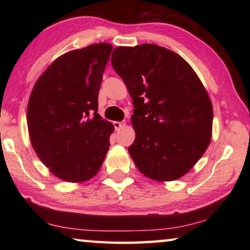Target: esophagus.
I'll use <instances>...</instances> for the list:
<instances>
[{"label":"esophagus","mask_w":250,"mask_h":250,"mask_svg":"<svg viewBox=\"0 0 250 250\" xmlns=\"http://www.w3.org/2000/svg\"><path fill=\"white\" fill-rule=\"evenodd\" d=\"M113 125H115L116 130H120L125 125V121H115L113 122Z\"/></svg>","instance_id":"obj_1"}]
</instances>
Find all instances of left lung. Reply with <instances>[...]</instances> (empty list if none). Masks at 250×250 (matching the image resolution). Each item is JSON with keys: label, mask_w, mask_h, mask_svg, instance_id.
Here are the masks:
<instances>
[{"label": "left lung", "mask_w": 250, "mask_h": 250, "mask_svg": "<svg viewBox=\"0 0 250 250\" xmlns=\"http://www.w3.org/2000/svg\"><path fill=\"white\" fill-rule=\"evenodd\" d=\"M111 64L133 99L128 150L138 170L159 182L180 179L210 143L213 105L200 78L180 55L154 44L119 46Z\"/></svg>", "instance_id": "left-lung-1"}]
</instances>
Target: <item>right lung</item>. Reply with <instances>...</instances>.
<instances>
[{"label": "right lung", "mask_w": 250, "mask_h": 250, "mask_svg": "<svg viewBox=\"0 0 250 250\" xmlns=\"http://www.w3.org/2000/svg\"><path fill=\"white\" fill-rule=\"evenodd\" d=\"M112 46L92 44L52 62L34 84L27 105L29 140L58 179L94 177L109 150L115 126L97 112L103 74Z\"/></svg>", "instance_id": "1"}]
</instances>
